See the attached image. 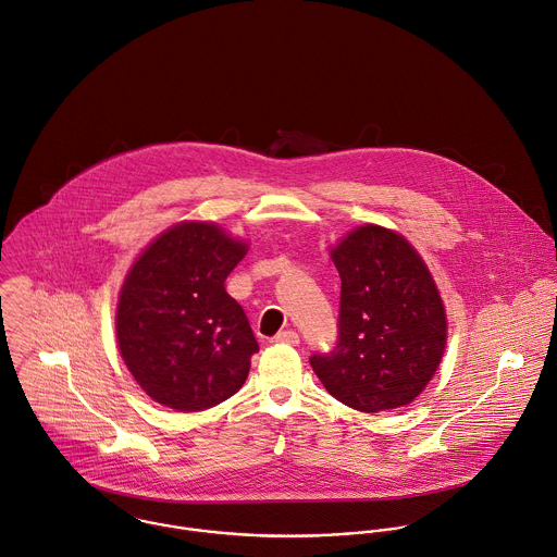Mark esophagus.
<instances>
[{"label": "esophagus", "mask_w": 557, "mask_h": 557, "mask_svg": "<svg viewBox=\"0 0 557 557\" xmlns=\"http://www.w3.org/2000/svg\"><path fill=\"white\" fill-rule=\"evenodd\" d=\"M273 343H284V345H293V347H297V345H299V334H297V332H293V330L277 332V334L273 336Z\"/></svg>", "instance_id": "1"}]
</instances>
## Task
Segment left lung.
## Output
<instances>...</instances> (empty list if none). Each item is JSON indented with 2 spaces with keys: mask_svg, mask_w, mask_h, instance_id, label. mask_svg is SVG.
Here are the masks:
<instances>
[{
  "mask_svg": "<svg viewBox=\"0 0 557 557\" xmlns=\"http://www.w3.org/2000/svg\"><path fill=\"white\" fill-rule=\"evenodd\" d=\"M341 275L338 338L310 364L330 395L360 412L410 404L436 373L447 319L412 245L380 225L354 230L334 251Z\"/></svg>",
  "mask_w": 557,
  "mask_h": 557,
  "instance_id": "obj_1",
  "label": "left lung"
}]
</instances>
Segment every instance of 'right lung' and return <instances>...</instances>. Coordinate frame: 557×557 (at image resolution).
Returning a JSON list of instances; mask_svg holds the SVG:
<instances>
[{"label": "right lung", "instance_id": "obj_1", "mask_svg": "<svg viewBox=\"0 0 557 557\" xmlns=\"http://www.w3.org/2000/svg\"><path fill=\"white\" fill-rule=\"evenodd\" d=\"M245 251V243L212 223H182L129 269L116 341L129 373L158 404L199 412L245 384L258 341L245 310L225 293Z\"/></svg>", "mask_w": 557, "mask_h": 557}]
</instances>
